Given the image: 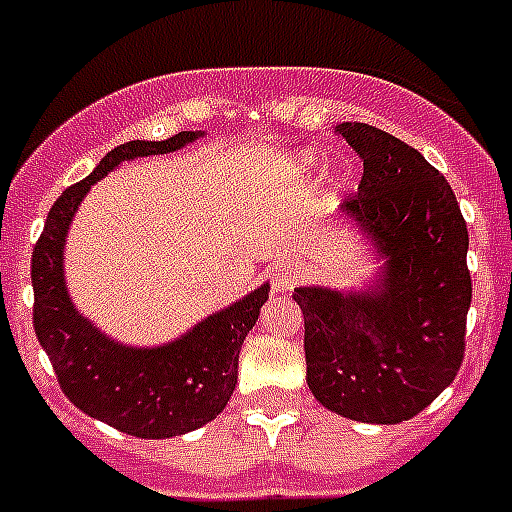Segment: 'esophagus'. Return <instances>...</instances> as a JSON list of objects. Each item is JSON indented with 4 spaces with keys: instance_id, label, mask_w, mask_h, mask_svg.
<instances>
[{
    "instance_id": "34e87169",
    "label": "esophagus",
    "mask_w": 512,
    "mask_h": 512,
    "mask_svg": "<svg viewBox=\"0 0 512 512\" xmlns=\"http://www.w3.org/2000/svg\"><path fill=\"white\" fill-rule=\"evenodd\" d=\"M271 282H274V289H277V292H292V289L302 282V271L297 269L295 264H282L274 269Z\"/></svg>"
}]
</instances>
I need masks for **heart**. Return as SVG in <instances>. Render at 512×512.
<instances>
[{
  "instance_id": "obj_1",
  "label": "heart",
  "mask_w": 512,
  "mask_h": 512,
  "mask_svg": "<svg viewBox=\"0 0 512 512\" xmlns=\"http://www.w3.org/2000/svg\"><path fill=\"white\" fill-rule=\"evenodd\" d=\"M312 161H315V158H312V156H307V158H305V164H307V166H310Z\"/></svg>"
}]
</instances>
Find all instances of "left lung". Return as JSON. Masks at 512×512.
Masks as SVG:
<instances>
[{"mask_svg":"<svg viewBox=\"0 0 512 512\" xmlns=\"http://www.w3.org/2000/svg\"><path fill=\"white\" fill-rule=\"evenodd\" d=\"M336 133L364 161L343 215L387 256L379 287L295 289L315 400L359 423H402L441 395L464 361L469 233L451 184L413 146L366 122Z\"/></svg>","mask_w":512,"mask_h":512,"instance_id":"obj_1","label":"left lung"}]
</instances>
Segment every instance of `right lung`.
Returning <instances> with one entry per match:
<instances>
[{
	"label": "right lung",
	"mask_w": 512,
	"mask_h": 512,
	"mask_svg": "<svg viewBox=\"0 0 512 512\" xmlns=\"http://www.w3.org/2000/svg\"><path fill=\"white\" fill-rule=\"evenodd\" d=\"M202 133L130 140L69 187L48 212L33 248V325L63 395L81 413L138 438H171L202 428L228 405L238 382V354L269 300V284L156 348H133L99 333L71 302L63 279V243L81 197L120 161L184 148Z\"/></svg>",
	"instance_id": "right-lung-1"
}]
</instances>
